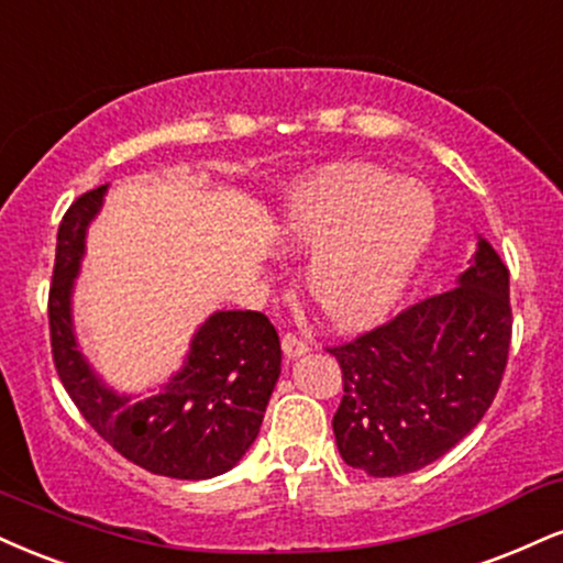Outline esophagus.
Masks as SVG:
<instances>
[{
    "label": "esophagus",
    "mask_w": 563,
    "mask_h": 563,
    "mask_svg": "<svg viewBox=\"0 0 563 563\" xmlns=\"http://www.w3.org/2000/svg\"><path fill=\"white\" fill-rule=\"evenodd\" d=\"M283 354L288 358H299L303 354H309V343L296 333H286L283 335Z\"/></svg>",
    "instance_id": "esophagus-1"
}]
</instances>
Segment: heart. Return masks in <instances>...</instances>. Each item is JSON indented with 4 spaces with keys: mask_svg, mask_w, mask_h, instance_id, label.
<instances>
[{
    "mask_svg": "<svg viewBox=\"0 0 563 563\" xmlns=\"http://www.w3.org/2000/svg\"><path fill=\"white\" fill-rule=\"evenodd\" d=\"M430 194L372 165H330L303 183L275 225L280 254H311L303 286L335 328L390 309L428 246Z\"/></svg>",
    "mask_w": 563,
    "mask_h": 563,
    "instance_id": "obj_1",
    "label": "heart"
}]
</instances>
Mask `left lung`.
Segmentation results:
<instances>
[{
    "instance_id": "8db88e82",
    "label": "left lung",
    "mask_w": 563,
    "mask_h": 563,
    "mask_svg": "<svg viewBox=\"0 0 563 563\" xmlns=\"http://www.w3.org/2000/svg\"><path fill=\"white\" fill-rule=\"evenodd\" d=\"M511 343L509 269L483 235L456 288L330 349L343 372V462L398 477L449 453L496 398Z\"/></svg>"
}]
</instances>
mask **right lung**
I'll use <instances>...</instances> for the list:
<instances>
[{"mask_svg":"<svg viewBox=\"0 0 563 563\" xmlns=\"http://www.w3.org/2000/svg\"><path fill=\"white\" fill-rule=\"evenodd\" d=\"M107 188L80 196L59 222L49 288L54 367L86 422L128 462L162 477H217L233 470L260 435L280 377V338L262 311H214L157 396L135 398L110 388L80 354L73 324L86 230L101 212Z\"/></svg>","mask_w":563,"mask_h":563,"instance_id":"obj_1","label":"right lung"}]
</instances>
